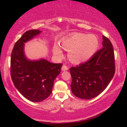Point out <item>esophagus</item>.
<instances>
[{
  "instance_id": "1",
  "label": "esophagus",
  "mask_w": 127,
  "mask_h": 127,
  "mask_svg": "<svg viewBox=\"0 0 127 127\" xmlns=\"http://www.w3.org/2000/svg\"><path fill=\"white\" fill-rule=\"evenodd\" d=\"M68 69V68L67 66H65V65H63L62 67V71H66Z\"/></svg>"
}]
</instances>
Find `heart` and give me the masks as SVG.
<instances>
[{
	"label": "heart",
	"instance_id": "obj_1",
	"mask_svg": "<svg viewBox=\"0 0 127 127\" xmlns=\"http://www.w3.org/2000/svg\"><path fill=\"white\" fill-rule=\"evenodd\" d=\"M98 37L95 34L76 33L65 37L61 41V47L68 51V59L72 63L79 64L87 62L94 55L98 46ZM53 54L61 59L63 56L60 47L54 45Z\"/></svg>",
	"mask_w": 127,
	"mask_h": 127
}]
</instances>
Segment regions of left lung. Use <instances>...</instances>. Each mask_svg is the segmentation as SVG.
Here are the masks:
<instances>
[{"label": "left lung", "instance_id": "1", "mask_svg": "<svg viewBox=\"0 0 127 127\" xmlns=\"http://www.w3.org/2000/svg\"><path fill=\"white\" fill-rule=\"evenodd\" d=\"M103 48L88 62L70 68L72 78L71 90L76 97L90 100L105 90L114 76L115 56L113 46L103 36Z\"/></svg>", "mask_w": 127, "mask_h": 127}]
</instances>
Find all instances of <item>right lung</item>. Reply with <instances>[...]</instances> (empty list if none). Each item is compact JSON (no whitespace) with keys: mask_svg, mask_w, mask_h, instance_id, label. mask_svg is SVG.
<instances>
[{"mask_svg":"<svg viewBox=\"0 0 127 127\" xmlns=\"http://www.w3.org/2000/svg\"><path fill=\"white\" fill-rule=\"evenodd\" d=\"M42 31H27L14 46L11 58V75L14 85L27 100L40 102L51 94L54 82L60 73L62 64H54L44 59L31 60L24 52L25 43Z\"/></svg>","mask_w":127,"mask_h":127,"instance_id":"add662e5","label":"right lung"}]
</instances>
